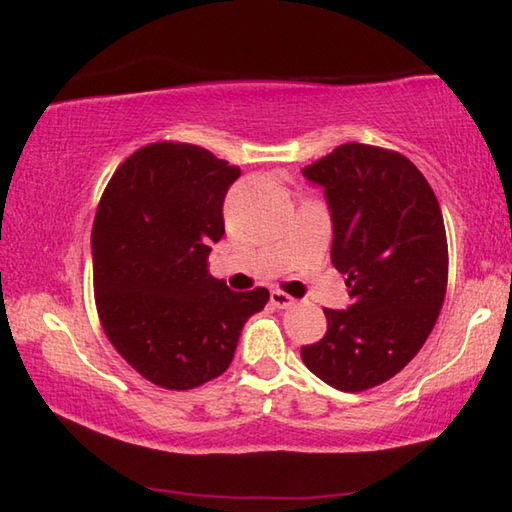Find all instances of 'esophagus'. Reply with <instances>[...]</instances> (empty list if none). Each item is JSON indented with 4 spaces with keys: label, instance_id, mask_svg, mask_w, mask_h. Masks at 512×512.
<instances>
[{
    "label": "esophagus",
    "instance_id": "34e87169",
    "mask_svg": "<svg viewBox=\"0 0 512 512\" xmlns=\"http://www.w3.org/2000/svg\"><path fill=\"white\" fill-rule=\"evenodd\" d=\"M271 304L273 306H277V309H291V306L295 304V297H291V295H286L284 291H271Z\"/></svg>",
    "mask_w": 512,
    "mask_h": 512
}]
</instances>
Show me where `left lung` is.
Masks as SVG:
<instances>
[{
    "instance_id": "1",
    "label": "left lung",
    "mask_w": 512,
    "mask_h": 512,
    "mask_svg": "<svg viewBox=\"0 0 512 512\" xmlns=\"http://www.w3.org/2000/svg\"><path fill=\"white\" fill-rule=\"evenodd\" d=\"M302 174L324 190L331 264L353 300L324 309L327 333L302 360L340 392H365L396 376L439 318L448 286L439 201L410 159L374 145H340Z\"/></svg>"
}]
</instances>
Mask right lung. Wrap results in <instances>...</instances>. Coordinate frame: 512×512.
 Segmentation results:
<instances>
[{
    "label": "right lung",
    "instance_id": "add662e5",
    "mask_svg": "<svg viewBox=\"0 0 512 512\" xmlns=\"http://www.w3.org/2000/svg\"><path fill=\"white\" fill-rule=\"evenodd\" d=\"M239 167L199 145L154 143L118 167L91 230L94 291L107 338L163 389L224 374L266 288L235 293L208 273L224 237V199Z\"/></svg>",
    "mask_w": 512,
    "mask_h": 512
}]
</instances>
